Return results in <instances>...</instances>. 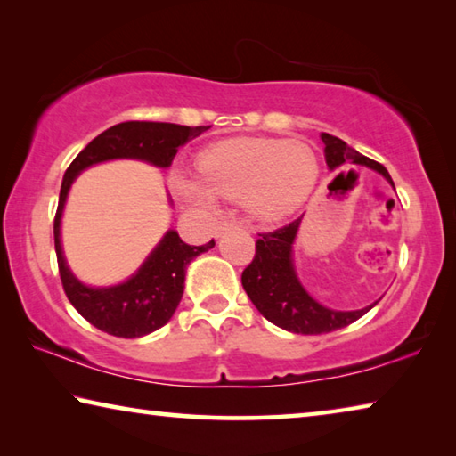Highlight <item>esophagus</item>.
<instances>
[{"mask_svg":"<svg viewBox=\"0 0 456 456\" xmlns=\"http://www.w3.org/2000/svg\"><path fill=\"white\" fill-rule=\"evenodd\" d=\"M237 225H239V221L233 219V217L223 219V221H219V225H217V233H223V231H227L231 227H237Z\"/></svg>","mask_w":456,"mask_h":456,"instance_id":"1","label":"esophagus"}]
</instances>
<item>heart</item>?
<instances>
[{"label": "heart", "mask_w": 456, "mask_h": 456, "mask_svg": "<svg viewBox=\"0 0 456 456\" xmlns=\"http://www.w3.org/2000/svg\"><path fill=\"white\" fill-rule=\"evenodd\" d=\"M197 179L176 171L173 189L184 203L209 207L217 195L243 197L251 213L280 219L305 203L320 176V159L310 144L285 138H235L199 157Z\"/></svg>", "instance_id": "b5f03b06"}]
</instances>
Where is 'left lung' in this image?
Returning a JSON list of instances; mask_svg holds the SVG:
<instances>
[{"instance_id": "8db88e82", "label": "left lung", "mask_w": 456, "mask_h": 456, "mask_svg": "<svg viewBox=\"0 0 456 456\" xmlns=\"http://www.w3.org/2000/svg\"><path fill=\"white\" fill-rule=\"evenodd\" d=\"M322 141L326 144L330 168L348 163L366 165L380 173L395 187L388 171L380 163L354 151L338 136L322 133ZM299 221L302 219L291 221L289 225L275 231H267V233H257L256 257L243 269L241 275L243 289L265 320L293 334L318 336L350 326L368 310H372V305L356 312H334L320 305L302 288L291 264V243L296 239Z\"/></svg>"}]
</instances>
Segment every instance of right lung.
I'll return each mask as SVG.
<instances>
[{
	"instance_id": "add662e5",
	"label": "right lung",
	"mask_w": 456,
	"mask_h": 456,
	"mask_svg": "<svg viewBox=\"0 0 456 456\" xmlns=\"http://www.w3.org/2000/svg\"><path fill=\"white\" fill-rule=\"evenodd\" d=\"M211 126H181L171 122L130 120L104 130L86 144L61 181L58 211L53 217V245L58 272L70 304L92 326L117 338H141L163 328L173 318L184 289V267L200 253L215 247V241L192 247L168 231L136 275L114 288H88L66 267L60 245V217L76 175L90 165L110 159H141L157 167H171L176 151Z\"/></svg>"
}]
</instances>
